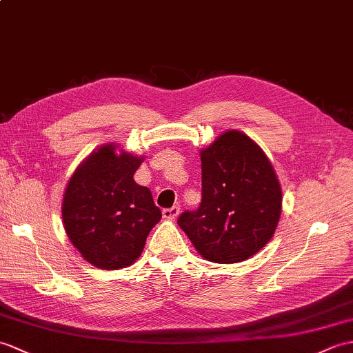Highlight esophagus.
<instances>
[{
	"mask_svg": "<svg viewBox=\"0 0 353 353\" xmlns=\"http://www.w3.org/2000/svg\"><path fill=\"white\" fill-rule=\"evenodd\" d=\"M180 214V208L179 206H173L170 209H163L162 210V216L165 219H176Z\"/></svg>",
	"mask_w": 353,
	"mask_h": 353,
	"instance_id": "1",
	"label": "esophagus"
}]
</instances>
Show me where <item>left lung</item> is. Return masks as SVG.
Here are the masks:
<instances>
[{
  "label": "left lung",
  "mask_w": 353,
  "mask_h": 353,
  "mask_svg": "<svg viewBox=\"0 0 353 353\" xmlns=\"http://www.w3.org/2000/svg\"><path fill=\"white\" fill-rule=\"evenodd\" d=\"M200 158L201 204L177 224L201 257L239 263L272 239L283 208L280 180L260 145L236 129L201 149Z\"/></svg>",
  "instance_id": "left-lung-1"
}]
</instances>
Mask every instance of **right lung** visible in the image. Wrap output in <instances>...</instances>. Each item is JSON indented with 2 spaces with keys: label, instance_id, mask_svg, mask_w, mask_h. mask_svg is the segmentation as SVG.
Instances as JSON below:
<instances>
[{
  "label": "right lung",
  "instance_id": "add662e5",
  "mask_svg": "<svg viewBox=\"0 0 353 353\" xmlns=\"http://www.w3.org/2000/svg\"><path fill=\"white\" fill-rule=\"evenodd\" d=\"M143 161L106 143L73 171L63 195V224L90 265L103 270L130 266L161 221L150 190L134 180Z\"/></svg>",
  "mask_w": 353,
  "mask_h": 353
}]
</instances>
